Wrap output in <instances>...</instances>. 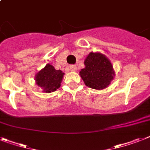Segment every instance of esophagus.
Wrapping results in <instances>:
<instances>
[{
    "mask_svg": "<svg viewBox=\"0 0 150 150\" xmlns=\"http://www.w3.org/2000/svg\"><path fill=\"white\" fill-rule=\"evenodd\" d=\"M70 70H71V71H75L77 70V67H76L75 65H71V66H70Z\"/></svg>",
    "mask_w": 150,
    "mask_h": 150,
    "instance_id": "esophagus-1",
    "label": "esophagus"
}]
</instances>
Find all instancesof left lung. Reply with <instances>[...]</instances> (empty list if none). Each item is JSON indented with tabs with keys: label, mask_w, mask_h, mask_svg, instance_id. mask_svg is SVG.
Listing matches in <instances>:
<instances>
[{
	"label": "left lung",
	"mask_w": 150,
	"mask_h": 150,
	"mask_svg": "<svg viewBox=\"0 0 150 150\" xmlns=\"http://www.w3.org/2000/svg\"><path fill=\"white\" fill-rule=\"evenodd\" d=\"M85 68L79 74L85 85L93 89H104L114 79V71L110 60L99 52H90L85 62Z\"/></svg>",
	"instance_id": "8db88e82"
}]
</instances>
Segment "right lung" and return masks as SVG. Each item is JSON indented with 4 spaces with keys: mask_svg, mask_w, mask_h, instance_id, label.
Instances as JSON below:
<instances>
[{
    "mask_svg": "<svg viewBox=\"0 0 150 150\" xmlns=\"http://www.w3.org/2000/svg\"><path fill=\"white\" fill-rule=\"evenodd\" d=\"M64 73L61 70H56L52 65L47 64L36 75V82L41 87L44 92L56 91L61 85Z\"/></svg>",
    "mask_w": 150,
    "mask_h": 150,
    "instance_id": "add662e5",
    "label": "right lung"
}]
</instances>
